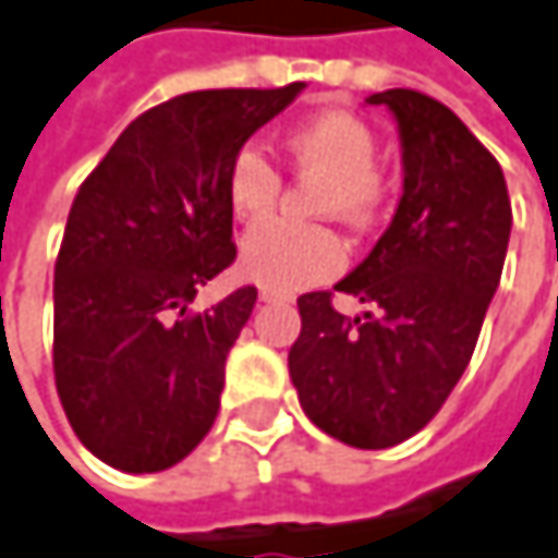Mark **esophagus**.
Instances as JSON below:
<instances>
[{"instance_id":"obj_1","label":"esophagus","mask_w":558,"mask_h":558,"mask_svg":"<svg viewBox=\"0 0 558 558\" xmlns=\"http://www.w3.org/2000/svg\"><path fill=\"white\" fill-rule=\"evenodd\" d=\"M258 300H262V303H275V300H283V293L271 290V287H262V290H258Z\"/></svg>"}]
</instances>
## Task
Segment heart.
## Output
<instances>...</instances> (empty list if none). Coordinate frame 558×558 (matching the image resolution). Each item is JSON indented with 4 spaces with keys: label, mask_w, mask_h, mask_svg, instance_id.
Here are the masks:
<instances>
[{
    "label": "heart",
    "mask_w": 558,
    "mask_h": 558,
    "mask_svg": "<svg viewBox=\"0 0 558 558\" xmlns=\"http://www.w3.org/2000/svg\"><path fill=\"white\" fill-rule=\"evenodd\" d=\"M283 151L300 173L326 177L319 186V213L352 226H368L385 206V180L378 173V135L352 112H319L293 125ZM278 168L245 145L226 170V203L239 222H262L280 199ZM242 275L271 290H303L332 278L345 265L342 239L326 226L265 222L242 239Z\"/></svg>",
    "instance_id": "b5f03b06"
}]
</instances>
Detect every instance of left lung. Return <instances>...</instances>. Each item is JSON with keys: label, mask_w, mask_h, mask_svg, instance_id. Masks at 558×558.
<instances>
[{"label": "left lung", "mask_w": 558, "mask_h": 558, "mask_svg": "<svg viewBox=\"0 0 558 558\" xmlns=\"http://www.w3.org/2000/svg\"><path fill=\"white\" fill-rule=\"evenodd\" d=\"M403 142V196L372 255L336 283L372 303L342 316L332 290L296 300L290 378L303 413L355 449L420 433L465 375L510 239L501 165L439 99L416 89L368 96Z\"/></svg>", "instance_id": "1"}]
</instances>
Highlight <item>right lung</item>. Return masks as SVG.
Masks as SVG:
<instances>
[{"label": "right lung", "mask_w": 558, "mask_h": 558, "mask_svg": "<svg viewBox=\"0 0 558 558\" xmlns=\"http://www.w3.org/2000/svg\"><path fill=\"white\" fill-rule=\"evenodd\" d=\"M303 89H196L142 112L80 183L54 265V385L80 442L165 472L213 429L258 290L193 313L235 262L226 170Z\"/></svg>", "instance_id": "obj_1"}]
</instances>
